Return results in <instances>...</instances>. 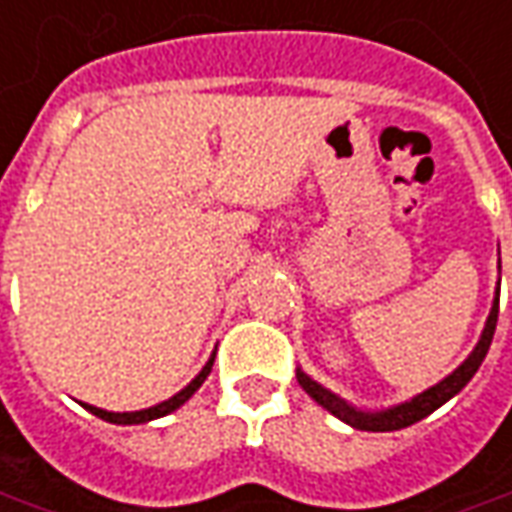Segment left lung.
Masks as SVG:
<instances>
[{
    "instance_id": "left-lung-1",
    "label": "left lung",
    "mask_w": 512,
    "mask_h": 512,
    "mask_svg": "<svg viewBox=\"0 0 512 512\" xmlns=\"http://www.w3.org/2000/svg\"><path fill=\"white\" fill-rule=\"evenodd\" d=\"M496 319H499V297L493 302V308H490L488 316V325L482 330V339L474 347V353L462 361L460 367L454 370V373L443 378L437 387L426 389V392H420L417 398L412 401L401 403V406H395V409H387V412H358L353 406H347L342 398H336L333 392H328L325 387H319L316 381H311L305 373H297V381H300V387L314 398L319 406H325L330 415H336L344 423H350L353 429L361 431H395V429H406V426H412L417 420H423L426 415H431L434 409H440L448 398H454L457 392H460L474 373L479 370V364L485 361L488 356V347L493 342V330H496Z\"/></svg>"
}]
</instances>
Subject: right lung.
Segmentation results:
<instances>
[{
    "label": "right lung",
    "mask_w": 512,
    "mask_h": 512,
    "mask_svg": "<svg viewBox=\"0 0 512 512\" xmlns=\"http://www.w3.org/2000/svg\"><path fill=\"white\" fill-rule=\"evenodd\" d=\"M212 361H215V356H212L210 361L204 364V370H201V373H198L196 378H193V381H190V384H187V387L179 392V395H173L170 401L159 403V406H151V409H142V412H106V409H97V406H89V403H83V406H86L92 415L100 417V420H109V423H125V426H128V423H145V420L165 417V415H170L173 409H179V406H182V403L187 401V398H190V395H193V392H196L201 384H204V378H207L212 370Z\"/></svg>",
    "instance_id": "add662e5"
}]
</instances>
